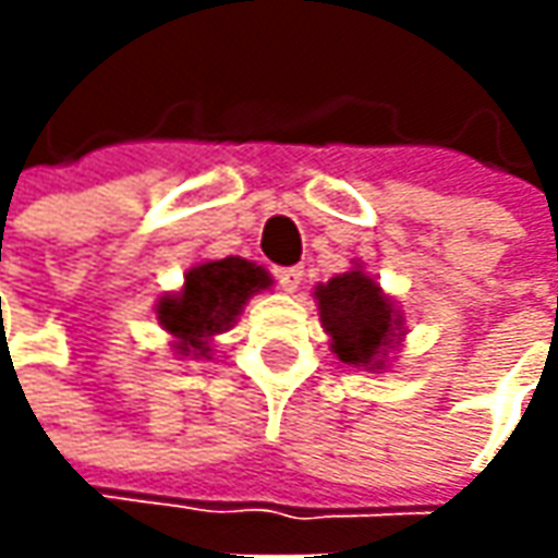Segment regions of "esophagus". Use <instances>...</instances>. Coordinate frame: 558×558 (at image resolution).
Listing matches in <instances>:
<instances>
[{"label": "esophagus", "instance_id": "34e87169", "mask_svg": "<svg viewBox=\"0 0 558 558\" xmlns=\"http://www.w3.org/2000/svg\"><path fill=\"white\" fill-rule=\"evenodd\" d=\"M301 279H304V269H301V267L276 269V282H279V286H282L286 291L301 289Z\"/></svg>", "mask_w": 558, "mask_h": 558}]
</instances>
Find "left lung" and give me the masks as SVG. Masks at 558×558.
Listing matches in <instances>:
<instances>
[{"instance_id": "1", "label": "left lung", "mask_w": 558, "mask_h": 558, "mask_svg": "<svg viewBox=\"0 0 558 558\" xmlns=\"http://www.w3.org/2000/svg\"><path fill=\"white\" fill-rule=\"evenodd\" d=\"M323 329L332 351L348 366L381 369L385 351L397 341L403 319L363 269H351L316 289Z\"/></svg>"}]
</instances>
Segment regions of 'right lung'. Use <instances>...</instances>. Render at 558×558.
<instances>
[{
  "label": "right lung",
  "instance_id": "1",
  "mask_svg": "<svg viewBox=\"0 0 558 558\" xmlns=\"http://www.w3.org/2000/svg\"><path fill=\"white\" fill-rule=\"evenodd\" d=\"M272 286L269 272L242 257L207 260L185 272L180 294L158 301V319L177 338L183 354L207 356L210 338L226 332L242 313L251 294Z\"/></svg>",
  "mask_w": 558,
  "mask_h": 558
}]
</instances>
